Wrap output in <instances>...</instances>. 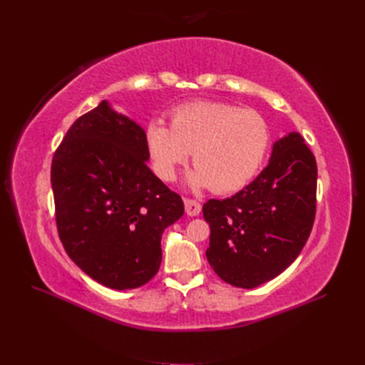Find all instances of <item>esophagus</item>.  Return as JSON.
I'll return each instance as SVG.
<instances>
[{"label": "esophagus", "instance_id": "1", "mask_svg": "<svg viewBox=\"0 0 365 365\" xmlns=\"http://www.w3.org/2000/svg\"><path fill=\"white\" fill-rule=\"evenodd\" d=\"M185 213L189 216H197L201 213V204L195 200H184Z\"/></svg>", "mask_w": 365, "mask_h": 365}]
</instances>
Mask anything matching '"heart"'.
<instances>
[{"mask_svg": "<svg viewBox=\"0 0 365 365\" xmlns=\"http://www.w3.org/2000/svg\"><path fill=\"white\" fill-rule=\"evenodd\" d=\"M153 170L173 181L176 170L190 158L193 189L212 187L217 193L242 189L259 172L271 146L269 126L259 113L222 102L176 106L170 126L152 120L145 130Z\"/></svg>", "mask_w": 365, "mask_h": 365, "instance_id": "1", "label": "heart"}]
</instances>
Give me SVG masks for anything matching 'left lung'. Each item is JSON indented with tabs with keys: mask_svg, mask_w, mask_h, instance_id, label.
Listing matches in <instances>:
<instances>
[{
	"mask_svg": "<svg viewBox=\"0 0 365 365\" xmlns=\"http://www.w3.org/2000/svg\"><path fill=\"white\" fill-rule=\"evenodd\" d=\"M317 208V161L298 132L274 143L260 175L227 200L204 204L207 260L224 282L251 289L277 277L302 252Z\"/></svg>",
	"mask_w": 365,
	"mask_h": 365,
	"instance_id": "obj_1",
	"label": "left lung"
}]
</instances>
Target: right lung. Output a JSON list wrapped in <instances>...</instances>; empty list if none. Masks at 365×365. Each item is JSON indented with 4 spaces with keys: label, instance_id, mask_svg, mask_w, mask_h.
Listing matches in <instances>:
<instances>
[{
    "label": "right lung",
    "instance_id": "obj_1",
    "mask_svg": "<svg viewBox=\"0 0 365 365\" xmlns=\"http://www.w3.org/2000/svg\"><path fill=\"white\" fill-rule=\"evenodd\" d=\"M145 129L106 101L77 118L51 161L56 225L70 259L111 289L160 269L161 235L184 204L148 168Z\"/></svg>",
    "mask_w": 365,
    "mask_h": 365
}]
</instances>
